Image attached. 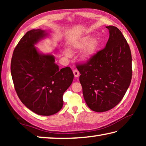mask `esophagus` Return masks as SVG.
Wrapping results in <instances>:
<instances>
[{"label":"esophagus","mask_w":146,"mask_h":146,"mask_svg":"<svg viewBox=\"0 0 146 146\" xmlns=\"http://www.w3.org/2000/svg\"><path fill=\"white\" fill-rule=\"evenodd\" d=\"M73 74H74V76H75V77H76V78L78 77L79 74H80V73H79V71L77 70H76V69H75V70H73Z\"/></svg>","instance_id":"1"}]
</instances>
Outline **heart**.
<instances>
[{
  "instance_id": "1",
  "label": "heart",
  "mask_w": 146,
  "mask_h": 146,
  "mask_svg": "<svg viewBox=\"0 0 146 146\" xmlns=\"http://www.w3.org/2000/svg\"><path fill=\"white\" fill-rule=\"evenodd\" d=\"M99 46L100 41L97 38H92L90 35H87L73 42L71 45V50H80L84 49L81 53V59L83 61L89 62L94 57ZM64 54L67 58L70 57L71 55L70 51L68 50L64 51Z\"/></svg>"
}]
</instances>
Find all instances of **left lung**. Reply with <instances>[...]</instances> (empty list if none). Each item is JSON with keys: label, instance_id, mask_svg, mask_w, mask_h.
<instances>
[{"label": "left lung", "instance_id": "1", "mask_svg": "<svg viewBox=\"0 0 146 146\" xmlns=\"http://www.w3.org/2000/svg\"><path fill=\"white\" fill-rule=\"evenodd\" d=\"M110 37L105 48L90 61L76 65L86 104L96 112L115 107L125 95L132 77L129 46L117 27L106 26Z\"/></svg>", "mask_w": 146, "mask_h": 146}]
</instances>
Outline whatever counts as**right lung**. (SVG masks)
<instances>
[{"label": "right lung", "instance_id": "1", "mask_svg": "<svg viewBox=\"0 0 146 146\" xmlns=\"http://www.w3.org/2000/svg\"><path fill=\"white\" fill-rule=\"evenodd\" d=\"M48 35L41 29L24 35L15 48L11 62L14 87L21 102L36 114H55L63 106V94L73 80L70 67L59 69L51 54L35 46Z\"/></svg>", "mask_w": 146, "mask_h": 146}]
</instances>
